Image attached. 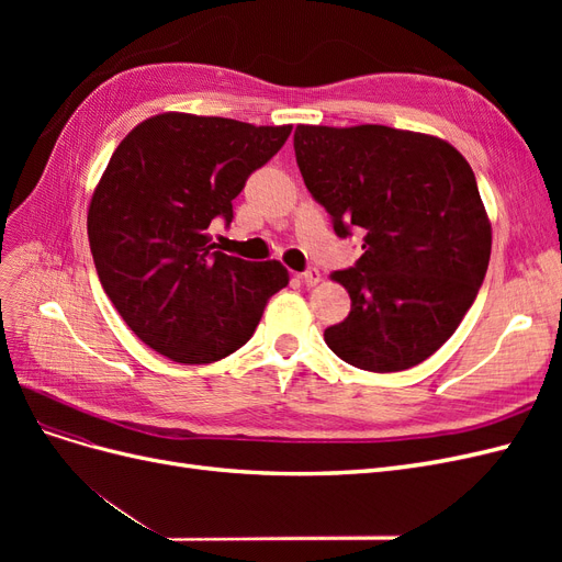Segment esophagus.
<instances>
[{"label": "esophagus", "mask_w": 562, "mask_h": 562, "mask_svg": "<svg viewBox=\"0 0 562 562\" xmlns=\"http://www.w3.org/2000/svg\"><path fill=\"white\" fill-rule=\"evenodd\" d=\"M300 279H302L304 285H316L321 281V271L314 269V267L312 269H304L302 274H300Z\"/></svg>", "instance_id": "obj_1"}]
</instances>
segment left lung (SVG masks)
<instances>
[{
    "label": "left lung",
    "instance_id": "obj_1",
    "mask_svg": "<svg viewBox=\"0 0 562 562\" xmlns=\"http://www.w3.org/2000/svg\"><path fill=\"white\" fill-rule=\"evenodd\" d=\"M295 159L339 239L363 255L335 271L351 312L326 328L345 363L407 370L443 347L479 295L492 232L467 159L446 140L389 126H297Z\"/></svg>",
    "mask_w": 562,
    "mask_h": 562
}]
</instances>
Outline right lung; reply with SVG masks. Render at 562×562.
I'll return each mask as SVG.
<instances>
[{
    "mask_svg": "<svg viewBox=\"0 0 562 562\" xmlns=\"http://www.w3.org/2000/svg\"><path fill=\"white\" fill-rule=\"evenodd\" d=\"M291 135L223 116L166 112L119 143L89 206V244L114 310L147 347L178 363H213L244 347L267 300L288 285L281 262L215 250L213 220Z\"/></svg>",
    "mask_w": 562,
    "mask_h": 562,
    "instance_id": "1",
    "label": "right lung"
}]
</instances>
